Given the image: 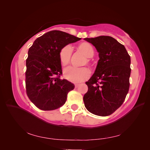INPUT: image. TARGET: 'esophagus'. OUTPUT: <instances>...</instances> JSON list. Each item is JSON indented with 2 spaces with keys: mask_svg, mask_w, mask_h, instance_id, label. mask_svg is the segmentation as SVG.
Segmentation results:
<instances>
[{
  "mask_svg": "<svg viewBox=\"0 0 150 150\" xmlns=\"http://www.w3.org/2000/svg\"><path fill=\"white\" fill-rule=\"evenodd\" d=\"M79 84H78V83L75 84V88H78V87H79Z\"/></svg>",
  "mask_w": 150,
  "mask_h": 150,
  "instance_id": "34e87169",
  "label": "esophagus"
}]
</instances>
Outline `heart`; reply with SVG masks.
Segmentation results:
<instances>
[{"label": "heart", "instance_id": "1", "mask_svg": "<svg viewBox=\"0 0 150 150\" xmlns=\"http://www.w3.org/2000/svg\"><path fill=\"white\" fill-rule=\"evenodd\" d=\"M80 51L87 57L93 56L94 51L93 46L89 43L84 42L79 46ZM72 48L68 44L62 47L59 52V59L62 66H66L69 63L71 57ZM90 75L89 70L86 67H76L68 66L64 69L65 78L72 83H80L87 79Z\"/></svg>", "mask_w": 150, "mask_h": 150}]
</instances>
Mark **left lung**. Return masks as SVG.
Here are the masks:
<instances>
[{
    "label": "left lung",
    "mask_w": 150,
    "mask_h": 150,
    "mask_svg": "<svg viewBox=\"0 0 150 150\" xmlns=\"http://www.w3.org/2000/svg\"><path fill=\"white\" fill-rule=\"evenodd\" d=\"M84 39L96 47L99 57L94 73L86 82L84 106L95 115L109 116L121 106L128 93L131 58L123 45L111 36Z\"/></svg>",
    "instance_id": "left-lung-1"
}]
</instances>
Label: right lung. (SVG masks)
<instances>
[{
    "label": "right lung",
    "mask_w": 150,
    "mask_h": 150,
    "mask_svg": "<svg viewBox=\"0 0 150 150\" xmlns=\"http://www.w3.org/2000/svg\"><path fill=\"white\" fill-rule=\"evenodd\" d=\"M81 38L60 30H51L35 40L26 59L25 88L31 102L40 110H54L64 105L74 85L61 79L59 52L66 45Z\"/></svg>",
    "instance_id": "add662e5"
}]
</instances>
